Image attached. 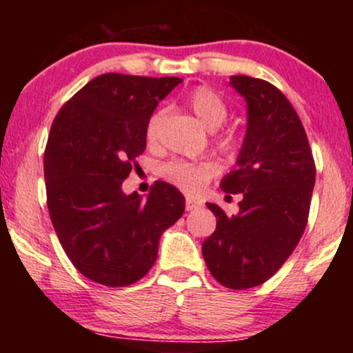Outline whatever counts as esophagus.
I'll use <instances>...</instances> for the list:
<instances>
[{"label":"esophagus","mask_w":353,"mask_h":353,"mask_svg":"<svg viewBox=\"0 0 353 353\" xmlns=\"http://www.w3.org/2000/svg\"><path fill=\"white\" fill-rule=\"evenodd\" d=\"M202 208V201L196 199V197H185V209L194 210Z\"/></svg>","instance_id":"esophagus-1"}]
</instances>
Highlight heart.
Segmentation results:
<instances>
[{"label":"heart","mask_w":353,"mask_h":353,"mask_svg":"<svg viewBox=\"0 0 353 353\" xmlns=\"http://www.w3.org/2000/svg\"><path fill=\"white\" fill-rule=\"evenodd\" d=\"M184 106L192 112L197 119L208 129H217L228 119V104L225 101L209 86H196L189 89L182 98ZM163 111L152 112L145 124V141L149 144L156 143L159 136L161 124H163ZM217 148L221 151L232 154L239 149V137L232 132H221L214 137ZM217 174V165L210 161L201 163H188V161H171L163 168L164 179L184 190L188 194H197L208 182Z\"/></svg>","instance_id":"heart-1"}]
</instances>
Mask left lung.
Returning <instances> with one entry per match:
<instances>
[{"label": "left lung", "mask_w": 353, "mask_h": 353, "mask_svg": "<svg viewBox=\"0 0 353 353\" xmlns=\"http://www.w3.org/2000/svg\"><path fill=\"white\" fill-rule=\"evenodd\" d=\"M247 101V132L237 169L221 182L242 194L237 216L208 204L217 228L202 244L208 269L228 289H252L269 281L301 241L315 184V163L305 129L274 84L230 76Z\"/></svg>", "instance_id": "obj_1"}]
</instances>
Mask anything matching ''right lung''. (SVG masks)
I'll list each match as a JSON object with an SVG mask.
<instances>
[{
  "label": "right lung",
  "mask_w": 353,
  "mask_h": 353,
  "mask_svg": "<svg viewBox=\"0 0 353 353\" xmlns=\"http://www.w3.org/2000/svg\"><path fill=\"white\" fill-rule=\"evenodd\" d=\"M179 78L106 72L59 109L44 149L50 217L72 265L89 281L125 287L157 257L163 230L185 208L174 185L156 181L148 199L123 182L145 149V124Z\"/></svg>",
  "instance_id": "add662e5"
}]
</instances>
